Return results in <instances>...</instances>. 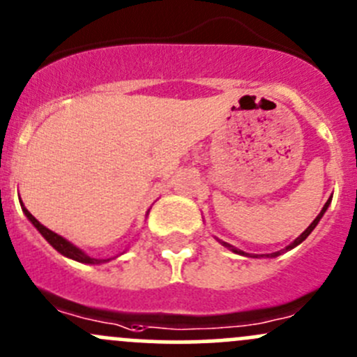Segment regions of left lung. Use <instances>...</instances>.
<instances>
[{
  "label": "left lung",
  "mask_w": 357,
  "mask_h": 357,
  "mask_svg": "<svg viewBox=\"0 0 357 357\" xmlns=\"http://www.w3.org/2000/svg\"><path fill=\"white\" fill-rule=\"evenodd\" d=\"M330 203H332V196H330V197H328V201H326V203H325V206H323V208H321V211H319V215H318V216H316V218L313 220V222H311V225H310V227H307V229H306V230H304V232H303V234H301V235H299V237H297V238H296V241H294V242H290V244L287 245V248H285V249H282V251H277V252H271V255H263V256H264V258H277V256H280V255H282V252H285V251H290V249H294V248H296V245H299V244H301V242H303V241H306V238H307V235H310L311 232H313V230H314V227H316V225H318V223H319V220H321V218H323V215H325V211H326V209H328V206H330ZM218 242H220V244H222V245H225V248H227V249H230V251H232V252H235V255H241V256H249V255H248V252H244V251H241V249L234 248V245H232V244H229V242H223V241H220V238H218ZM251 258H258V256H251Z\"/></svg>",
  "instance_id": "obj_1"
}]
</instances>
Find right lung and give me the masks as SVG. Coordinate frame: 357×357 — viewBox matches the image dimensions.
Here are the masks:
<instances>
[{
  "label": "right lung",
  "mask_w": 357,
  "mask_h": 357,
  "mask_svg": "<svg viewBox=\"0 0 357 357\" xmlns=\"http://www.w3.org/2000/svg\"><path fill=\"white\" fill-rule=\"evenodd\" d=\"M20 206H22V211H24V215L29 218V222H31L32 225H34L36 229L39 230V234H41L43 237L46 238V241L50 242V244L53 245V248L56 249L58 252H60V255H63L65 258H70V259H73V261H79V263H86V264H101V263H108L109 259L119 258V256H115V258H108V259L91 258L89 255H86V252H84L82 249L77 248L75 244H72V242L67 241V238H65V237H61V235L54 234L53 230L46 229V227H44L41 222H38V220H36L34 216H32L31 213L27 211V208H25L22 201H20ZM123 252H125V251H123ZM123 252H122V255H123Z\"/></svg>",
  "instance_id": "right-lung-1"
}]
</instances>
